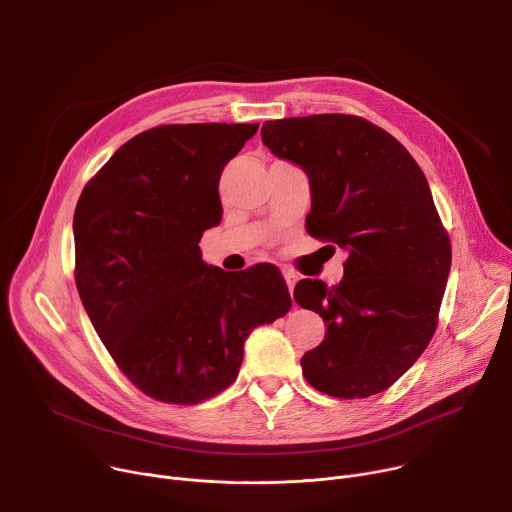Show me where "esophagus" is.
Here are the masks:
<instances>
[{"mask_svg": "<svg viewBox=\"0 0 512 512\" xmlns=\"http://www.w3.org/2000/svg\"><path fill=\"white\" fill-rule=\"evenodd\" d=\"M283 279H285V283H287V289H289V294H291V291H294V285H296V281H298V275H296L294 271H283Z\"/></svg>", "mask_w": 512, "mask_h": 512, "instance_id": "1", "label": "esophagus"}]
</instances>
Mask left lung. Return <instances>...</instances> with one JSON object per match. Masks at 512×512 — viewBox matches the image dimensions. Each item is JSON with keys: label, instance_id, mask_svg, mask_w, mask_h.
Instances as JSON below:
<instances>
[{"label": "left lung", "instance_id": "obj_1", "mask_svg": "<svg viewBox=\"0 0 512 512\" xmlns=\"http://www.w3.org/2000/svg\"><path fill=\"white\" fill-rule=\"evenodd\" d=\"M261 139L306 172L308 233L348 253L338 285L302 279L294 289L326 324L302 356L304 377L340 399L377 395L427 348L452 267L429 184L393 135L360 117L265 121Z\"/></svg>", "mask_w": 512, "mask_h": 512}]
</instances>
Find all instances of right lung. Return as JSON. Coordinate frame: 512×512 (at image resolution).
Listing matches in <instances>:
<instances>
[{
	"instance_id": "add662e5",
	"label": "right lung",
	"mask_w": 512,
	"mask_h": 512,
	"mask_svg": "<svg viewBox=\"0 0 512 512\" xmlns=\"http://www.w3.org/2000/svg\"><path fill=\"white\" fill-rule=\"evenodd\" d=\"M259 123L162 125L123 143L72 221L81 302L117 367L145 395L194 405L235 383L253 328L287 314L281 273L208 267L200 239L223 218L218 180Z\"/></svg>"
}]
</instances>
